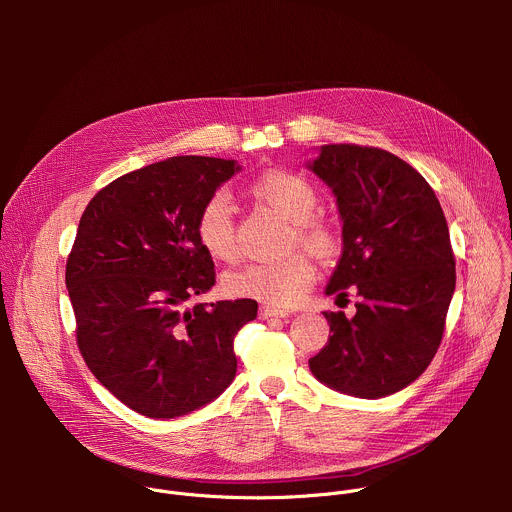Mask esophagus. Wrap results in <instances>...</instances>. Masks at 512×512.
Wrapping results in <instances>:
<instances>
[{
  "instance_id": "esophagus-1",
  "label": "esophagus",
  "mask_w": 512,
  "mask_h": 512,
  "mask_svg": "<svg viewBox=\"0 0 512 512\" xmlns=\"http://www.w3.org/2000/svg\"><path fill=\"white\" fill-rule=\"evenodd\" d=\"M285 316H287V312L271 308V306H261L259 308V318H263V320H267V318H285Z\"/></svg>"
}]
</instances>
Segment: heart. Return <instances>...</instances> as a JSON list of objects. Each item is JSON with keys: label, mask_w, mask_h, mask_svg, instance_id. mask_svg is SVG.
<instances>
[{"label": "heart", "mask_w": 512, "mask_h": 512, "mask_svg": "<svg viewBox=\"0 0 512 512\" xmlns=\"http://www.w3.org/2000/svg\"><path fill=\"white\" fill-rule=\"evenodd\" d=\"M249 194L291 221L294 245L300 243L320 259H330L340 251L338 231L316 218L320 192L308 178L289 170H267L251 180ZM196 237L214 259H237V223L227 192L218 190L202 202L196 216ZM312 281V259L306 253H294L277 261L249 263L229 271L223 285L227 294L235 298H251L273 308H287L306 296Z\"/></svg>", "instance_id": "b5f03b06"}]
</instances>
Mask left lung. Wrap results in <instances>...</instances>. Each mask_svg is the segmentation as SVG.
<instances>
[{
	"label": "left lung",
	"instance_id": "8db88e82",
	"mask_svg": "<svg viewBox=\"0 0 512 512\" xmlns=\"http://www.w3.org/2000/svg\"><path fill=\"white\" fill-rule=\"evenodd\" d=\"M310 168L342 216L344 251L326 294H358L352 318L324 312L332 336L310 369L346 395H393L427 369L444 338L456 287L444 210L413 166L373 145H322Z\"/></svg>",
	"mask_w": 512,
	"mask_h": 512
}]
</instances>
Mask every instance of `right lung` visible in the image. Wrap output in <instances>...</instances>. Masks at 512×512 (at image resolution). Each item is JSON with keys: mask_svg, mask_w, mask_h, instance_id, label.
<instances>
[{"mask_svg": "<svg viewBox=\"0 0 512 512\" xmlns=\"http://www.w3.org/2000/svg\"><path fill=\"white\" fill-rule=\"evenodd\" d=\"M237 170L176 156L113 180L81 216L64 277L77 346L99 383L141 415H186L235 379V336L257 302H188L216 281L198 210Z\"/></svg>", "mask_w": 512, "mask_h": 512, "instance_id": "1", "label": "right lung"}]
</instances>
